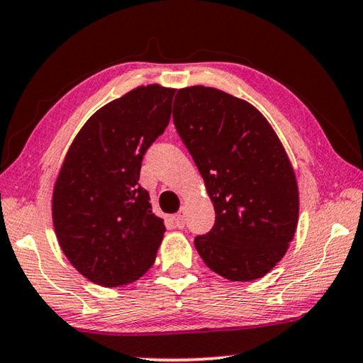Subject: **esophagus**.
<instances>
[{"instance_id":"esophagus-1","label":"esophagus","mask_w":363,"mask_h":363,"mask_svg":"<svg viewBox=\"0 0 363 363\" xmlns=\"http://www.w3.org/2000/svg\"><path fill=\"white\" fill-rule=\"evenodd\" d=\"M173 220H174L176 227L184 229V227H186V208H181V210L173 216Z\"/></svg>"}]
</instances>
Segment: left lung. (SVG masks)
Masks as SVG:
<instances>
[{"label":"left lung","mask_w":363,"mask_h":363,"mask_svg":"<svg viewBox=\"0 0 363 363\" xmlns=\"http://www.w3.org/2000/svg\"><path fill=\"white\" fill-rule=\"evenodd\" d=\"M173 120L216 213L211 230L195 237L196 251L227 280L264 277L285 256L299 213L277 134L251 104L205 86L177 91Z\"/></svg>","instance_id":"obj_1"}]
</instances>
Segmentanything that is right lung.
Listing matches in <instances>:
<instances>
[{"instance_id": "right-lung-1", "label": "right lung", "mask_w": 363, "mask_h": 363, "mask_svg": "<svg viewBox=\"0 0 363 363\" xmlns=\"http://www.w3.org/2000/svg\"><path fill=\"white\" fill-rule=\"evenodd\" d=\"M176 89L140 86L104 106L70 145L52 195L60 248L86 279L121 286L152 267L163 219L139 176L149 147L167 130Z\"/></svg>"}]
</instances>
